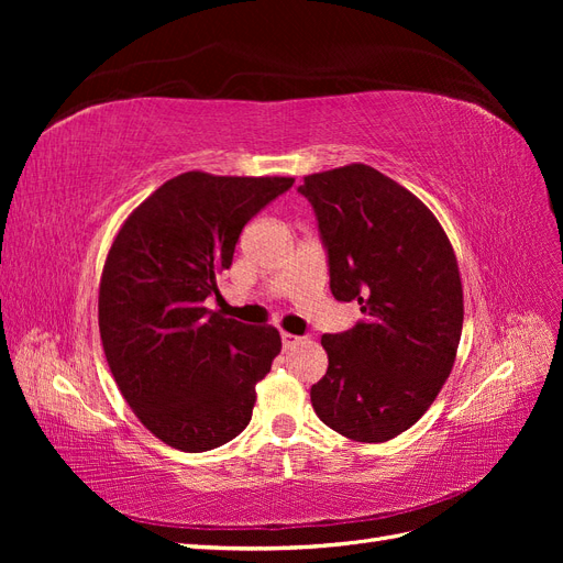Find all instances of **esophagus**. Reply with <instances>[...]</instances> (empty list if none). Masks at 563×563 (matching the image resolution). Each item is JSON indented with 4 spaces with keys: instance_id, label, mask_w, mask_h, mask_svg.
Masks as SVG:
<instances>
[{
    "instance_id": "obj_1",
    "label": "esophagus",
    "mask_w": 563,
    "mask_h": 563,
    "mask_svg": "<svg viewBox=\"0 0 563 563\" xmlns=\"http://www.w3.org/2000/svg\"><path fill=\"white\" fill-rule=\"evenodd\" d=\"M302 338H298V335H291V333H282V345L284 347H294V345H298Z\"/></svg>"
}]
</instances>
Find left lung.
Returning <instances> with one entry per match:
<instances>
[{
	"label": "left lung",
	"instance_id": "1",
	"mask_svg": "<svg viewBox=\"0 0 563 563\" xmlns=\"http://www.w3.org/2000/svg\"><path fill=\"white\" fill-rule=\"evenodd\" d=\"M331 294L356 300L352 329L321 335L329 368L310 389L323 424L378 444L406 432L446 383L463 333V286L446 232L424 203L366 164L305 178Z\"/></svg>",
	"mask_w": 563,
	"mask_h": 563
}]
</instances>
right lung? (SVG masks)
Returning a JSON list of instances; mask_svg holds the SVG:
<instances>
[{"label": "right lung", "mask_w": 563, "mask_h": 563, "mask_svg": "<svg viewBox=\"0 0 563 563\" xmlns=\"http://www.w3.org/2000/svg\"><path fill=\"white\" fill-rule=\"evenodd\" d=\"M294 178L180 174L119 230L98 296L117 387L164 444L201 453L244 432L279 331L207 310L244 225Z\"/></svg>", "instance_id": "right-lung-1"}]
</instances>
